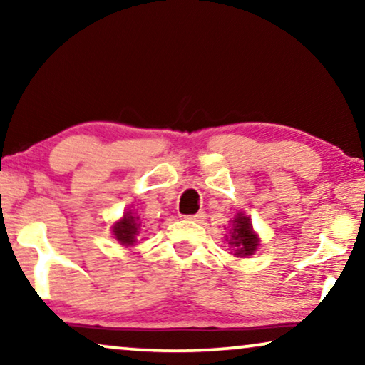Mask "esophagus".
Segmentation results:
<instances>
[{
	"instance_id": "obj_1",
	"label": "esophagus",
	"mask_w": 365,
	"mask_h": 365,
	"mask_svg": "<svg viewBox=\"0 0 365 365\" xmlns=\"http://www.w3.org/2000/svg\"><path fill=\"white\" fill-rule=\"evenodd\" d=\"M186 219H189V221H194V222H202L204 219H206V212L199 211L197 214H191V216H186Z\"/></svg>"
}]
</instances>
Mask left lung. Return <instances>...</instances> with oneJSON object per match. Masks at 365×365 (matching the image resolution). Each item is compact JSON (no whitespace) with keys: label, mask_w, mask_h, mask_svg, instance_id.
Instances as JSON below:
<instances>
[{"label":"left lung","mask_w":365,"mask_h":365,"mask_svg":"<svg viewBox=\"0 0 365 365\" xmlns=\"http://www.w3.org/2000/svg\"><path fill=\"white\" fill-rule=\"evenodd\" d=\"M226 241L234 249L236 257L252 256L259 246V237L252 229L251 217H247L244 212H237L229 236H226Z\"/></svg>","instance_id":"8db88e82"}]
</instances>
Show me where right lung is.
Returning <instances> with one entry per match:
<instances>
[{
	"mask_svg": "<svg viewBox=\"0 0 365 365\" xmlns=\"http://www.w3.org/2000/svg\"><path fill=\"white\" fill-rule=\"evenodd\" d=\"M139 231H141V222H139L138 216H134L131 209L113 226V236L118 239L119 244L126 247L134 246L138 242Z\"/></svg>",
	"mask_w": 365,
	"mask_h": 365,
	"instance_id": "right-lung-1",
	"label": "right lung"
}]
</instances>
